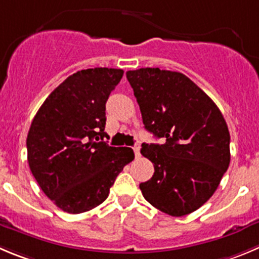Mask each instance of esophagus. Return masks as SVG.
Returning a JSON list of instances; mask_svg holds the SVG:
<instances>
[{
	"label": "esophagus",
	"instance_id": "esophagus-1",
	"mask_svg": "<svg viewBox=\"0 0 259 259\" xmlns=\"http://www.w3.org/2000/svg\"><path fill=\"white\" fill-rule=\"evenodd\" d=\"M133 149H134L135 157H141V144H135Z\"/></svg>",
	"mask_w": 259,
	"mask_h": 259
}]
</instances>
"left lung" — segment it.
<instances>
[{
    "label": "left lung",
    "mask_w": 259,
    "mask_h": 259,
    "mask_svg": "<svg viewBox=\"0 0 259 259\" xmlns=\"http://www.w3.org/2000/svg\"><path fill=\"white\" fill-rule=\"evenodd\" d=\"M126 78L144 127L163 144H142L154 174L139 185L159 211L180 217L213 195L230 163V133L216 103L188 76L158 67L130 70Z\"/></svg>",
    "instance_id": "1"
}]
</instances>
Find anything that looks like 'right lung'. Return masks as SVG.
I'll return each instance as SVG.
<instances>
[{"label": "right lung", "mask_w": 259, "mask_h": 259, "mask_svg": "<svg viewBox=\"0 0 259 259\" xmlns=\"http://www.w3.org/2000/svg\"><path fill=\"white\" fill-rule=\"evenodd\" d=\"M122 75L121 69L108 67L70 75L31 121L29 167L43 193L67 213L91 211L105 202L115 179L134 159L129 147L102 142L106 102Z\"/></svg>", "instance_id": "right-lung-1"}]
</instances>
